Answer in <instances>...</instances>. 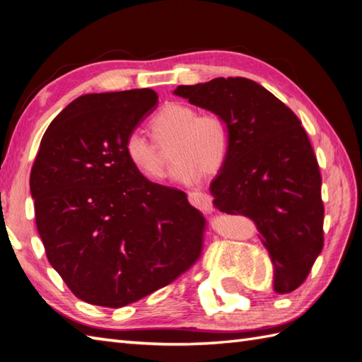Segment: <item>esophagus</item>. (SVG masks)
<instances>
[{
    "label": "esophagus",
    "mask_w": 362,
    "mask_h": 362,
    "mask_svg": "<svg viewBox=\"0 0 362 362\" xmlns=\"http://www.w3.org/2000/svg\"><path fill=\"white\" fill-rule=\"evenodd\" d=\"M188 199L191 205H194L196 209L202 211L213 210V197L206 193H201V191H193L188 194Z\"/></svg>",
    "instance_id": "obj_1"
}]
</instances>
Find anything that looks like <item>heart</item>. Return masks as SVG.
I'll use <instances>...</instances> for the list:
<instances>
[{
    "label": "heart",
    "instance_id": "1",
    "mask_svg": "<svg viewBox=\"0 0 362 362\" xmlns=\"http://www.w3.org/2000/svg\"><path fill=\"white\" fill-rule=\"evenodd\" d=\"M151 130L156 142L134 130L124 140V153L129 163L152 182L163 179L166 171V158L158 144L173 143L171 174L180 183H196L202 173H218L232 146V130L222 115H199L194 107L180 103L166 104L151 119Z\"/></svg>",
    "mask_w": 362,
    "mask_h": 362
}]
</instances>
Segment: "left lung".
<instances>
[{"label":"left lung","mask_w":362,"mask_h":362,"mask_svg":"<svg viewBox=\"0 0 362 362\" xmlns=\"http://www.w3.org/2000/svg\"><path fill=\"white\" fill-rule=\"evenodd\" d=\"M174 93L227 119L232 146L211 182L213 204L255 222L275 266L274 289L296 291L324 247L325 213L317 157L302 122L245 78L179 86Z\"/></svg>","instance_id":"obj_1"}]
</instances>
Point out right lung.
<instances>
[{"label": "right lung", "mask_w": 362, "mask_h": 362, "mask_svg": "<svg viewBox=\"0 0 362 362\" xmlns=\"http://www.w3.org/2000/svg\"><path fill=\"white\" fill-rule=\"evenodd\" d=\"M157 101L151 88L79 96L46 129L30 169L46 257L87 303H134L202 255L204 214L183 191L148 180L126 158V136Z\"/></svg>", "instance_id": "obj_1"}]
</instances>
